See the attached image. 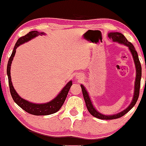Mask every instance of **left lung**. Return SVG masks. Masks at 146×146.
I'll return each mask as SVG.
<instances>
[{"label":"left lung","instance_id":"obj_1","mask_svg":"<svg viewBox=\"0 0 146 146\" xmlns=\"http://www.w3.org/2000/svg\"><path fill=\"white\" fill-rule=\"evenodd\" d=\"M108 37L114 42H118L119 43L123 44V45L128 47L129 50H130L131 54L132 55V57H133L134 62H135V64L136 78L135 82V91H134L133 99H132V101L130 104V106L125 110H123L122 112L118 113L117 114H113V115H104V114H101V113L98 112L94 108V106H93L92 103L90 98L89 96V94H88V92H87L85 87L83 85H81L83 98H84L85 102H86V107L88 108V111H89V112L92 115L94 116V117L98 118V119H105V120H111V119H115L121 117L123 115H125L126 113L128 112L135 106V105L137 103L139 98V90H140L141 85V65L140 61H139L138 54H137V51L135 50L134 45L130 42H129L121 33H119V32H110V33L108 34Z\"/></svg>","mask_w":146,"mask_h":146}]
</instances>
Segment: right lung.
<instances>
[{"instance_id": "obj_1", "label": "right lung", "mask_w": 146, "mask_h": 146, "mask_svg": "<svg viewBox=\"0 0 146 146\" xmlns=\"http://www.w3.org/2000/svg\"><path fill=\"white\" fill-rule=\"evenodd\" d=\"M45 34L44 32H38V31H32L29 32L28 34L23 36L19 38V40L16 42L15 46H14V50H13L12 53L8 60L7 67V74L8 76V81H9V90H10V93L12 99L14 101V102L16 104L24 110L25 112L29 113L33 115H49V114H54V113L58 112L60 108L62 107L63 104H64L65 99L67 97V95L68 94V92L72 85V81H69L66 84L64 88H63L60 92L58 94L56 97L54 98L53 100H52L50 102L45 103V104H36L31 103L29 101H26L21 97L19 94H17L15 90H14V86H13L12 83L11 81V75H10V68L11 64L12 63V60L14 58V56H15L16 50L19 45H22L23 43L29 41L31 39L38 36L44 35Z\"/></svg>"}]
</instances>
